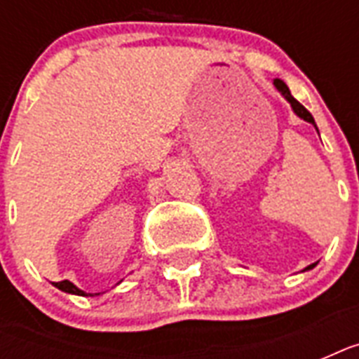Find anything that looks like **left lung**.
<instances>
[{"mask_svg":"<svg viewBox=\"0 0 359 359\" xmlns=\"http://www.w3.org/2000/svg\"><path fill=\"white\" fill-rule=\"evenodd\" d=\"M273 87H276L279 95H281V97H283L285 100H287V102L290 104V108H292V111H294V114L298 115L300 119H304V121H306V123L313 124V126L317 128V124H315V119H313V115L309 114V111H307V109L304 108V106H302V104L298 102V100H296L294 97H292V95H290L289 87H287V83H285L283 80H279V78H276V80H273ZM317 132H318V130H317ZM315 264H317V262H315ZM315 264H309V266L304 268L302 272H307V270H311V268H315Z\"/></svg>","mask_w":359,"mask_h":359,"instance_id":"1","label":"left lung"}]
</instances>
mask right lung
Instances as JSON below:
<instances>
[{
  "instance_id": "1",
  "label": "right lung",
  "mask_w": 359,
  "mask_h": 359,
  "mask_svg": "<svg viewBox=\"0 0 359 359\" xmlns=\"http://www.w3.org/2000/svg\"><path fill=\"white\" fill-rule=\"evenodd\" d=\"M53 287H57L59 290H63V292H69V294H78V296H89L86 290L78 289L74 283H70L69 279H65V281H59V283H53ZM93 296V294H91Z\"/></svg>"
}]
</instances>
